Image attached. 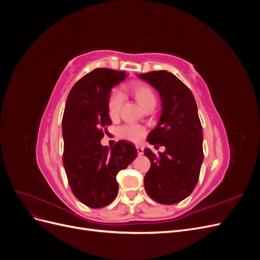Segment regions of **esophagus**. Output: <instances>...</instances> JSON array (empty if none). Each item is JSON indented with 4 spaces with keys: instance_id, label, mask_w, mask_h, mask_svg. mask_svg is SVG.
<instances>
[{
    "instance_id": "34e87169",
    "label": "esophagus",
    "mask_w": 260,
    "mask_h": 260,
    "mask_svg": "<svg viewBox=\"0 0 260 260\" xmlns=\"http://www.w3.org/2000/svg\"><path fill=\"white\" fill-rule=\"evenodd\" d=\"M137 151H138V154H139V155H143V153H144L143 147L140 146V145H137Z\"/></svg>"
}]
</instances>
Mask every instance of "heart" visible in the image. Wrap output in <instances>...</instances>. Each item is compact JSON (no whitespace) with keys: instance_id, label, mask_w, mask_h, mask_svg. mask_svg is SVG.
I'll return each instance as SVG.
<instances>
[{"instance_id":"1","label":"heart","mask_w":260,"mask_h":260,"mask_svg":"<svg viewBox=\"0 0 260 260\" xmlns=\"http://www.w3.org/2000/svg\"><path fill=\"white\" fill-rule=\"evenodd\" d=\"M128 91L131 93V95L136 99L139 105L146 109L148 106H151L156 103V96L153 90L145 83L138 82L129 85ZM123 103V95L119 91H114L108 100V114L112 119H115L119 116L120 109ZM145 135V130L137 124H128L124 125L119 130V136L123 139H127L133 142H138L142 139Z\"/></svg>"}]
</instances>
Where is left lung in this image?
<instances>
[{
  "label": "left lung",
  "mask_w": 260,
  "mask_h": 260,
  "mask_svg": "<svg viewBox=\"0 0 260 260\" xmlns=\"http://www.w3.org/2000/svg\"><path fill=\"white\" fill-rule=\"evenodd\" d=\"M158 92L161 112L156 127L147 136L155 155L145 148L151 169L144 177L146 193L157 203L172 205L186 199L198 183L203 162V130L198 105L187 86L167 70L138 75Z\"/></svg>",
  "instance_id": "1"
}]
</instances>
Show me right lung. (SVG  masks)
I'll use <instances>...</instances> for the list:
<instances>
[{"label": "right lung", "instance_id": "1", "mask_svg": "<svg viewBox=\"0 0 260 260\" xmlns=\"http://www.w3.org/2000/svg\"><path fill=\"white\" fill-rule=\"evenodd\" d=\"M127 76L108 68L94 69L73 86L66 101L62 162L73 193L91 208H102L116 199L117 174L138 156L128 141H118L113 147L101 144L103 128L112 123L107 107L112 89Z\"/></svg>", "mask_w": 260, "mask_h": 260}]
</instances>
